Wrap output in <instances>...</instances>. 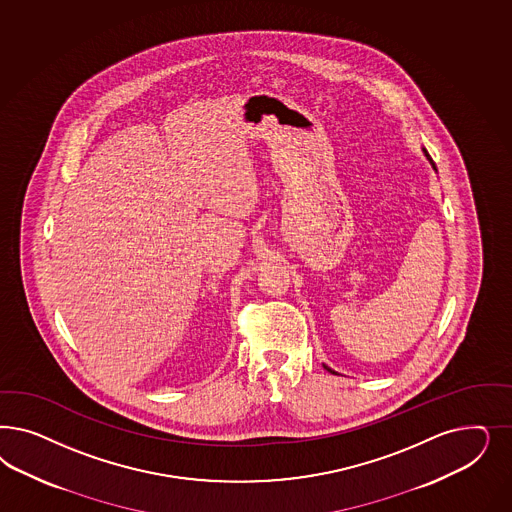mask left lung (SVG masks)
<instances>
[{
    "mask_svg": "<svg viewBox=\"0 0 512 512\" xmlns=\"http://www.w3.org/2000/svg\"><path fill=\"white\" fill-rule=\"evenodd\" d=\"M422 150H424V154H426V158H428L429 162H431V165H433V169H435V164H433V160H431V156H429L428 150H426V149H422ZM324 367H326V369H328V371H330V373H333V375H337V373H335V371H333V369H330V367H328V365H324Z\"/></svg>",
    "mask_w": 512,
    "mask_h": 512,
    "instance_id": "1",
    "label": "left lung"
}]
</instances>
